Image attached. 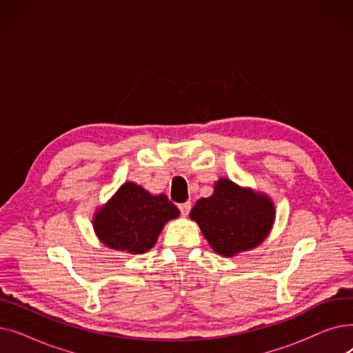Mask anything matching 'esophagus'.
<instances>
[{
    "mask_svg": "<svg viewBox=\"0 0 353 353\" xmlns=\"http://www.w3.org/2000/svg\"><path fill=\"white\" fill-rule=\"evenodd\" d=\"M179 210L181 213V216H188L192 210V203L190 201H186V203H180L179 205Z\"/></svg>",
    "mask_w": 353,
    "mask_h": 353,
    "instance_id": "1",
    "label": "esophagus"
}]
</instances>
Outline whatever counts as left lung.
I'll use <instances>...</instances> for the list:
<instances>
[{"label":"left lung","mask_w":353,"mask_h":353,"mask_svg":"<svg viewBox=\"0 0 353 353\" xmlns=\"http://www.w3.org/2000/svg\"><path fill=\"white\" fill-rule=\"evenodd\" d=\"M212 249L234 256L261 245L269 234L274 208L269 197L220 179L210 197L200 199L190 212Z\"/></svg>","instance_id":"8db88e82"}]
</instances>
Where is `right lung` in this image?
Masks as SVG:
<instances>
[{"mask_svg": "<svg viewBox=\"0 0 353 353\" xmlns=\"http://www.w3.org/2000/svg\"><path fill=\"white\" fill-rule=\"evenodd\" d=\"M179 214L165 194L153 196L128 181L94 216L92 223L105 246L140 254L156 245L163 226Z\"/></svg>", "mask_w": 353, "mask_h": 353, "instance_id": "obj_1", "label": "right lung"}]
</instances>
